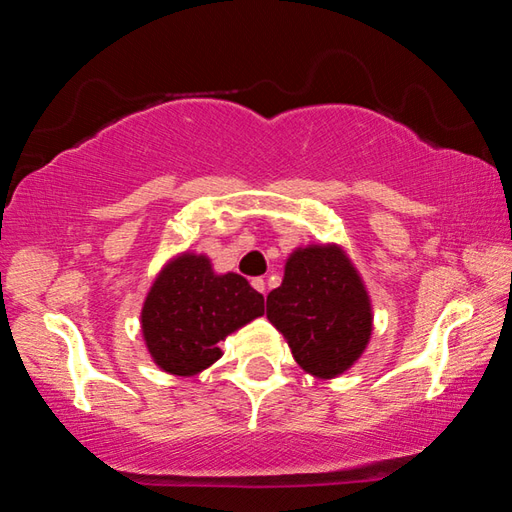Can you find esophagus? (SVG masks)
<instances>
[{"instance_id": "obj_1", "label": "esophagus", "mask_w": 512, "mask_h": 512, "mask_svg": "<svg viewBox=\"0 0 512 512\" xmlns=\"http://www.w3.org/2000/svg\"><path fill=\"white\" fill-rule=\"evenodd\" d=\"M250 284H253V287H255L259 293L266 291V282L262 280V277H253V282H250Z\"/></svg>"}]
</instances>
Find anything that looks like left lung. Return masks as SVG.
<instances>
[{"label": "left lung", "mask_w": 512, "mask_h": 512, "mask_svg": "<svg viewBox=\"0 0 512 512\" xmlns=\"http://www.w3.org/2000/svg\"><path fill=\"white\" fill-rule=\"evenodd\" d=\"M266 318L289 343L307 375L334 379L366 352L372 300L361 273L339 244L298 246L266 298Z\"/></svg>", "instance_id": "obj_1"}]
</instances>
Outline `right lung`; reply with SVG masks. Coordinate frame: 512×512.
I'll return each instance as SVG.
<instances>
[{
	"label": "right lung",
	"instance_id": "add662e5",
	"mask_svg": "<svg viewBox=\"0 0 512 512\" xmlns=\"http://www.w3.org/2000/svg\"><path fill=\"white\" fill-rule=\"evenodd\" d=\"M264 316V296L239 273H216L205 253L183 250L155 273L140 311L146 350L173 377H194L223 357L219 343Z\"/></svg>",
	"mask_w": 512,
	"mask_h": 512
}]
</instances>
